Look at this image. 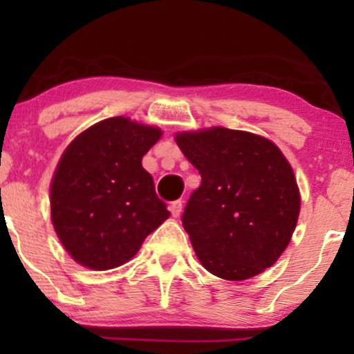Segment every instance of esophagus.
Masks as SVG:
<instances>
[{
	"instance_id": "34e87169",
	"label": "esophagus",
	"mask_w": 354,
	"mask_h": 354,
	"mask_svg": "<svg viewBox=\"0 0 354 354\" xmlns=\"http://www.w3.org/2000/svg\"><path fill=\"white\" fill-rule=\"evenodd\" d=\"M181 209H183V201L181 200H176L173 201L171 205H169V211H171V214L174 218H178L181 214Z\"/></svg>"
}]
</instances>
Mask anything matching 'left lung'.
I'll return each instance as SVG.
<instances>
[{"instance_id":"1","label":"left lung","mask_w":354,"mask_h":354,"mask_svg":"<svg viewBox=\"0 0 354 354\" xmlns=\"http://www.w3.org/2000/svg\"><path fill=\"white\" fill-rule=\"evenodd\" d=\"M176 143L201 174L181 216L201 265L231 281L273 266L299 214L295 173L278 146L219 126L178 133Z\"/></svg>"}]
</instances>
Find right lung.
Here are the masks:
<instances>
[{
	"label": "right lung",
	"instance_id": "obj_1",
	"mask_svg": "<svg viewBox=\"0 0 354 354\" xmlns=\"http://www.w3.org/2000/svg\"><path fill=\"white\" fill-rule=\"evenodd\" d=\"M160 138L161 129L115 116L63 153L51 181V219L76 263L96 271L124 265L169 216L141 166Z\"/></svg>",
	"mask_w": 354,
	"mask_h": 354
}]
</instances>
